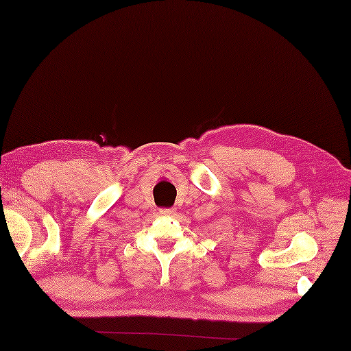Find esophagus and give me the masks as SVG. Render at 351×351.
I'll return each mask as SVG.
<instances>
[{"label":"esophagus","instance_id":"34e87169","mask_svg":"<svg viewBox=\"0 0 351 351\" xmlns=\"http://www.w3.org/2000/svg\"><path fill=\"white\" fill-rule=\"evenodd\" d=\"M175 210L173 208H169V210H166V208H164V210H160V214L161 215H175Z\"/></svg>","mask_w":351,"mask_h":351}]
</instances>
